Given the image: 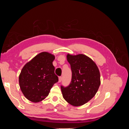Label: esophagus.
I'll use <instances>...</instances> for the list:
<instances>
[{
  "label": "esophagus",
  "mask_w": 129,
  "mask_h": 129,
  "mask_svg": "<svg viewBox=\"0 0 129 129\" xmlns=\"http://www.w3.org/2000/svg\"><path fill=\"white\" fill-rule=\"evenodd\" d=\"M62 80V77H58V82H61Z\"/></svg>",
  "instance_id": "esophagus-1"
}]
</instances>
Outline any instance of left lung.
I'll list each match as a JSON object with an SVG mask.
<instances>
[{
  "label": "left lung",
  "instance_id": "1",
  "mask_svg": "<svg viewBox=\"0 0 129 129\" xmlns=\"http://www.w3.org/2000/svg\"><path fill=\"white\" fill-rule=\"evenodd\" d=\"M67 59L71 64L72 77L68 87H61L62 96L73 106H81L92 99L98 91L100 73L95 62L84 54H68Z\"/></svg>",
  "mask_w": 129,
  "mask_h": 129
}]
</instances>
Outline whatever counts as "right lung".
Masks as SVG:
<instances>
[{
	"instance_id": "add662e5",
	"label": "right lung",
	"mask_w": 129,
	"mask_h": 129,
	"mask_svg": "<svg viewBox=\"0 0 129 129\" xmlns=\"http://www.w3.org/2000/svg\"><path fill=\"white\" fill-rule=\"evenodd\" d=\"M53 54L41 52L27 62L19 76V86L26 98L34 103L47 97L50 89L58 81L53 61Z\"/></svg>"
}]
</instances>
